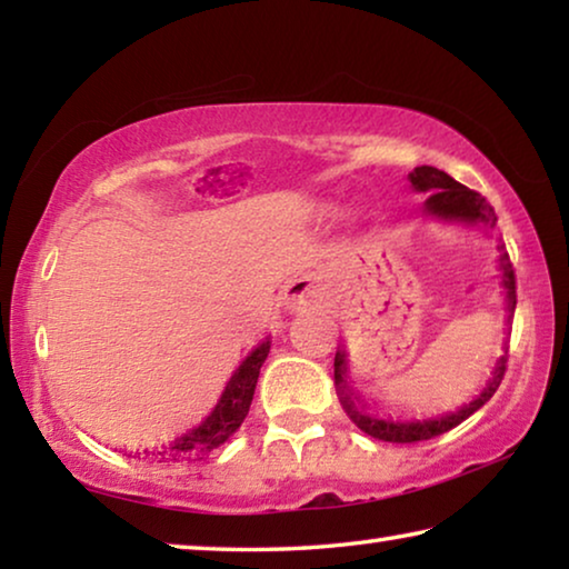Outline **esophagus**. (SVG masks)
I'll list each match as a JSON object with an SVG mask.
<instances>
[{
  "label": "esophagus",
  "instance_id": "esophagus-1",
  "mask_svg": "<svg viewBox=\"0 0 569 569\" xmlns=\"http://www.w3.org/2000/svg\"><path fill=\"white\" fill-rule=\"evenodd\" d=\"M303 296H307V283L293 281L291 286H286V291H283V303H286L288 309H301Z\"/></svg>",
  "mask_w": 569,
  "mask_h": 569
}]
</instances>
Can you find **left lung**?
<instances>
[{"label":"left lung","mask_w":569,"mask_h":569,"mask_svg":"<svg viewBox=\"0 0 569 569\" xmlns=\"http://www.w3.org/2000/svg\"><path fill=\"white\" fill-rule=\"evenodd\" d=\"M413 191H423L429 193L427 201H423V211L429 217L445 219V222H465V224H488L493 230L498 217L486 197H480L478 191L468 189V186L457 183L452 176H447L445 171L431 166H419L409 173ZM503 252L501 256V270H503V288H506V301H508V313H513L516 309V276H513V266L508 260V252L501 244L498 248ZM506 355L498 360V366L493 370V378L488 380V388H482V393L475 398V401L465 403L460 411L447 413V417H437V419H427V421H391V419H378L372 413H366L360 406V396L347 386V355L345 350H337L335 355V386L339 393V401H342V409L347 411V417L352 419V423L358 429L366 431V435L383 439V442H396V445H411V442H423V439H435L445 431L455 429L457 423H462L480 409L482 403L490 401V396L498 391L501 380L506 376Z\"/></svg>","instance_id":"1"}]
</instances>
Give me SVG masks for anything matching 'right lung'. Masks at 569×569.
<instances>
[{
	"label": "right lung",
	"instance_id": "1",
	"mask_svg": "<svg viewBox=\"0 0 569 569\" xmlns=\"http://www.w3.org/2000/svg\"><path fill=\"white\" fill-rule=\"evenodd\" d=\"M270 352V339L258 345L248 358L242 360V366L234 370V376L227 383L222 398L214 406V411L203 419L199 427H193L191 431H186L183 437L173 439L171 445L163 447H152V449H142L138 452V460H150V462H193L201 460L203 455H209L211 449L224 445L240 423L244 421L250 411L252 396H256V386H258V376L262 362H266Z\"/></svg>",
	"mask_w": 569,
	"mask_h": 569
}]
</instances>
